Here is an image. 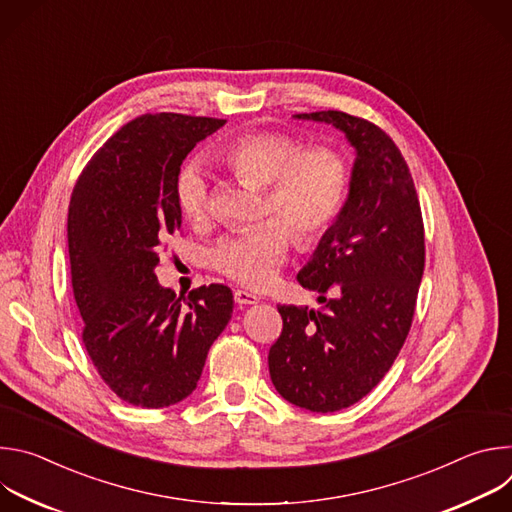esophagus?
I'll return each mask as SVG.
<instances>
[{"instance_id":"1","label":"esophagus","mask_w":512,"mask_h":512,"mask_svg":"<svg viewBox=\"0 0 512 512\" xmlns=\"http://www.w3.org/2000/svg\"><path fill=\"white\" fill-rule=\"evenodd\" d=\"M235 302L239 306H251V304H257L259 298L255 294H251V291H245V289H235Z\"/></svg>"}]
</instances>
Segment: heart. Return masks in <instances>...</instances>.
Instances as JSON below:
<instances>
[{"mask_svg": "<svg viewBox=\"0 0 512 512\" xmlns=\"http://www.w3.org/2000/svg\"><path fill=\"white\" fill-rule=\"evenodd\" d=\"M302 148L287 133L251 131L218 150V160L235 176L265 186L263 212L275 216L218 241L210 251L216 271L247 287H269L291 247L289 226L300 243L312 245L336 223L350 186L348 162L328 145ZM176 200L190 223L208 221L212 192L200 164L182 168Z\"/></svg>", "mask_w": 512, "mask_h": 512, "instance_id": "b5f03b06", "label": "heart"}]
</instances>
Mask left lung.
Returning <instances> with one entry per match:
<instances>
[{"instance_id":"obj_1","label":"left lung","mask_w":512,"mask_h":512,"mask_svg":"<svg viewBox=\"0 0 512 512\" xmlns=\"http://www.w3.org/2000/svg\"><path fill=\"white\" fill-rule=\"evenodd\" d=\"M294 117L340 129L356 160L336 223L298 273L324 308L279 306L283 330L267 360L285 401L332 413L381 383L409 334L425 265L423 218L407 162L381 127L342 111Z\"/></svg>"}]
</instances>
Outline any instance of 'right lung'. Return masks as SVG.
<instances>
[{"label": "right lung", "instance_id": "1", "mask_svg": "<svg viewBox=\"0 0 512 512\" xmlns=\"http://www.w3.org/2000/svg\"><path fill=\"white\" fill-rule=\"evenodd\" d=\"M225 123L141 115L105 141L70 196L68 255L83 342L107 387L135 407L186 399L233 314L227 285H202L184 302L154 271L162 243L182 227L180 166Z\"/></svg>", "mask_w": 512, "mask_h": 512}]
</instances>
